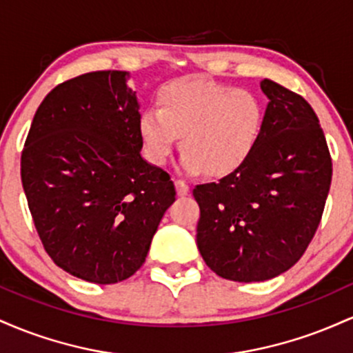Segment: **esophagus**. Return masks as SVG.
Wrapping results in <instances>:
<instances>
[{"label": "esophagus", "mask_w": 353, "mask_h": 353, "mask_svg": "<svg viewBox=\"0 0 353 353\" xmlns=\"http://www.w3.org/2000/svg\"><path fill=\"white\" fill-rule=\"evenodd\" d=\"M176 190H177V196H188L189 194V185H188V182H184V181H181V179H177L176 181Z\"/></svg>", "instance_id": "esophagus-1"}]
</instances>
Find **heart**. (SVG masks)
<instances>
[{
  "instance_id": "heart-1",
  "label": "heart",
  "mask_w": 353,
  "mask_h": 353,
  "mask_svg": "<svg viewBox=\"0 0 353 353\" xmlns=\"http://www.w3.org/2000/svg\"><path fill=\"white\" fill-rule=\"evenodd\" d=\"M262 124L264 109L254 94L188 78L163 88L159 108H148L141 114L139 134L154 164L168 163L182 134V171L225 176L252 154Z\"/></svg>"
}]
</instances>
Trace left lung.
<instances>
[{"instance_id": "obj_1", "label": "left lung", "mask_w": 353, "mask_h": 353, "mask_svg": "<svg viewBox=\"0 0 353 353\" xmlns=\"http://www.w3.org/2000/svg\"><path fill=\"white\" fill-rule=\"evenodd\" d=\"M252 154L219 182L201 184L197 247L221 277L262 282L289 270L317 230L332 181L319 117L302 96L270 79Z\"/></svg>"}]
</instances>
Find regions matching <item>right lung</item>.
Returning a JSON list of instances; mask_svg holds the SVG:
<instances>
[{
	"label": "right lung",
	"mask_w": 353,
	"mask_h": 353,
	"mask_svg": "<svg viewBox=\"0 0 353 353\" xmlns=\"http://www.w3.org/2000/svg\"><path fill=\"white\" fill-rule=\"evenodd\" d=\"M129 72L94 71L56 86L36 111L21 181L54 264L116 283L144 264L176 189L141 156L139 103Z\"/></svg>",
	"instance_id": "right-lung-1"
}]
</instances>
